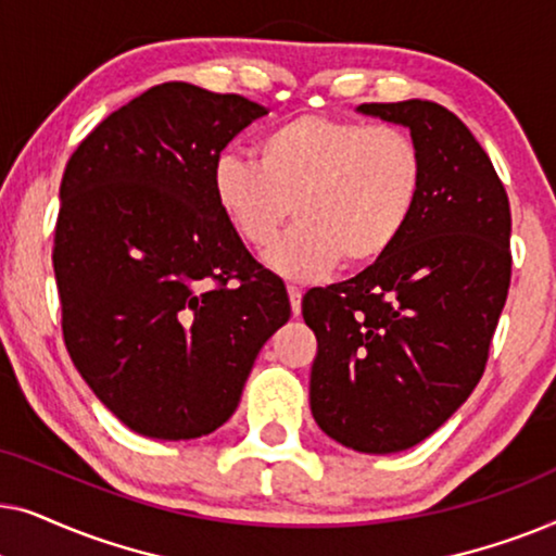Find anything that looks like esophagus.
<instances>
[{"label":"esophagus","mask_w":556,"mask_h":556,"mask_svg":"<svg viewBox=\"0 0 556 556\" xmlns=\"http://www.w3.org/2000/svg\"><path fill=\"white\" fill-rule=\"evenodd\" d=\"M288 299H291V311L293 316L301 314V299H303V291L299 286H288Z\"/></svg>","instance_id":"esophagus-1"}]
</instances>
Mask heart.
I'll return each mask as SVG.
<instances>
[{"mask_svg": "<svg viewBox=\"0 0 556 556\" xmlns=\"http://www.w3.org/2000/svg\"><path fill=\"white\" fill-rule=\"evenodd\" d=\"M255 161L223 154L212 197L245 245L268 248L291 212L293 230L265 261L278 276L314 280L339 261H384L407 232L425 189V154L394 124L301 113L255 141Z\"/></svg>", "mask_w": 556, "mask_h": 556, "instance_id": "1", "label": "heart"}]
</instances>
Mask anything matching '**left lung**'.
<instances>
[{"instance_id": "obj_1", "label": "left lung", "mask_w": 556, "mask_h": 556, "mask_svg": "<svg viewBox=\"0 0 556 556\" xmlns=\"http://www.w3.org/2000/svg\"><path fill=\"white\" fill-rule=\"evenodd\" d=\"M409 128L425 189L407 232L359 276L303 295L318 354L311 413L359 453L432 435L483 377L511 283V207L468 126L432 101L364 103Z\"/></svg>"}]
</instances>
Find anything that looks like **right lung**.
Wrapping results in <instances>:
<instances>
[{"label": "right lung", "instance_id": "1", "mask_svg": "<svg viewBox=\"0 0 556 556\" xmlns=\"http://www.w3.org/2000/svg\"><path fill=\"white\" fill-rule=\"evenodd\" d=\"M238 93L162 83L67 159L52 245L67 354L134 432L207 435L230 420L286 286L232 232L212 166L255 118Z\"/></svg>", "mask_w": 556, "mask_h": 556}]
</instances>
